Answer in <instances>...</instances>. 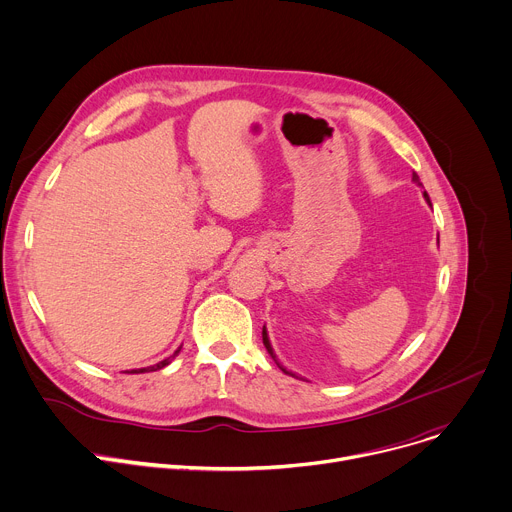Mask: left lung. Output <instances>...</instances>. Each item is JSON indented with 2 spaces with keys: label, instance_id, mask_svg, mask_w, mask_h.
I'll use <instances>...</instances> for the list:
<instances>
[{
  "label": "left lung",
  "instance_id": "1",
  "mask_svg": "<svg viewBox=\"0 0 512 512\" xmlns=\"http://www.w3.org/2000/svg\"><path fill=\"white\" fill-rule=\"evenodd\" d=\"M413 181H415V183H417V185H419V187H421V181H419V175H417V173H413ZM423 197H425V199H427V201H429V195H427V193H423ZM262 342H264V346H266V350H268V354H270V356H272V358H274V360H276V356H274V354H272V348H270V342H268V333H266V327H262ZM278 366H280V364H278ZM280 368H282V366H280ZM282 370H285V368H282ZM285 372H287V370H285ZM287 374H291V376H295V374H293V372H287Z\"/></svg>",
  "mask_w": 512,
  "mask_h": 512
}]
</instances>
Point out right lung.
I'll list each match as a JSON object with an SVG mask.
<instances>
[{
	"label": "right lung",
	"instance_id": "add662e5",
	"mask_svg": "<svg viewBox=\"0 0 512 512\" xmlns=\"http://www.w3.org/2000/svg\"><path fill=\"white\" fill-rule=\"evenodd\" d=\"M181 352V348L173 354V356H170V358H166V360H162V362H158V364H154V366H148V368H140V370H132V372H136V374H140V372H156V370H160V368H164V366H168L170 364V360H173L177 354Z\"/></svg>",
	"mask_w": 512,
	"mask_h": 512
}]
</instances>
